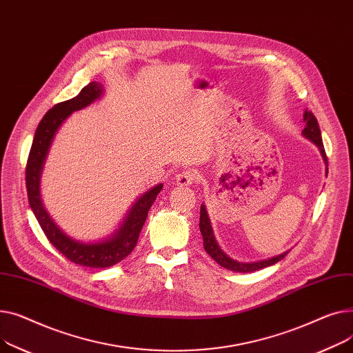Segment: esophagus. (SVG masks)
<instances>
[{
    "label": "esophagus",
    "instance_id": "1",
    "mask_svg": "<svg viewBox=\"0 0 353 353\" xmlns=\"http://www.w3.org/2000/svg\"><path fill=\"white\" fill-rule=\"evenodd\" d=\"M201 178V174L198 170H188V171H182L176 175L175 181L178 185L181 186H186V185H192L195 182H198Z\"/></svg>",
    "mask_w": 353,
    "mask_h": 353
}]
</instances>
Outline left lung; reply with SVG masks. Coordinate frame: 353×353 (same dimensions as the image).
<instances>
[{
    "mask_svg": "<svg viewBox=\"0 0 353 353\" xmlns=\"http://www.w3.org/2000/svg\"><path fill=\"white\" fill-rule=\"evenodd\" d=\"M303 121H305V128L302 131V135L305 138H307L309 141H312L316 147L319 148L325 163L327 165V158L325 154V148H323V142H322V135H321V130H319V123L315 118V115L310 112V111H305L303 114ZM327 171V170H326ZM199 230L203 238V248L206 254H208L216 263H219L221 266H223L225 269H230V271L234 272H242V274H248V272H254V271H259L262 268L266 266H271L276 262H279L281 259H283L289 251L274 256V258H269V259H262V261H256V262H238L232 258L228 256L216 242L215 236H214V231H212V226H211V221L208 216V212H206L205 205H201V218H199Z\"/></svg>",
    "mask_w": 353,
    "mask_h": 353,
    "instance_id": "1",
    "label": "left lung"
}]
</instances>
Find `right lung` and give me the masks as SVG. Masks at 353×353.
I'll return each instance as SVG.
<instances>
[{
  "label": "right lung",
  "instance_id": "obj_1",
  "mask_svg": "<svg viewBox=\"0 0 353 353\" xmlns=\"http://www.w3.org/2000/svg\"><path fill=\"white\" fill-rule=\"evenodd\" d=\"M102 92V85L99 82L94 81L82 88L77 97L54 105L38 123L26 168L28 202L46 236L54 245V248H57V251L68 258L71 262L88 268L112 266L121 262L123 258H127L134 251L139 232L145 223V219L148 216V211L155 202L157 195L162 190V183H158L154 188L141 195L132 205V208L130 210L125 219L122 221L118 230L111 234V236L98 242L87 243L70 238L59 230L58 225L46 211L43 201H41L39 181L52 139L62 122L72 112L88 107L90 103L101 98Z\"/></svg>",
  "mask_w": 353,
  "mask_h": 353
}]
</instances>
